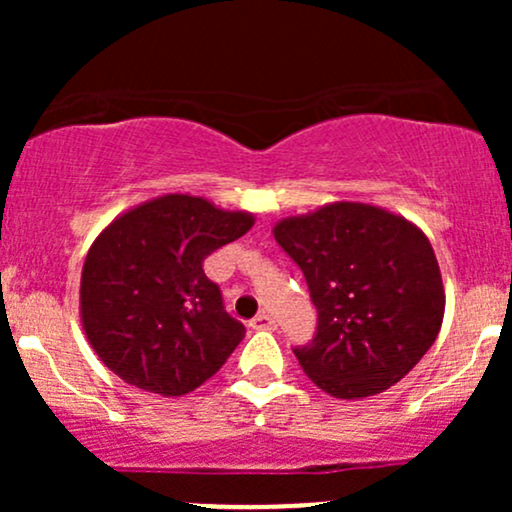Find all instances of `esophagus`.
<instances>
[{"label": "esophagus", "mask_w": 512, "mask_h": 512, "mask_svg": "<svg viewBox=\"0 0 512 512\" xmlns=\"http://www.w3.org/2000/svg\"><path fill=\"white\" fill-rule=\"evenodd\" d=\"M250 327L252 330H264V332H274L276 330V322H274V317L272 315H267V313H260V315H255L250 320Z\"/></svg>", "instance_id": "1"}]
</instances>
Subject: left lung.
<instances>
[{
	"instance_id": "8db88e82",
	"label": "left lung",
	"mask_w": 512,
	"mask_h": 512,
	"mask_svg": "<svg viewBox=\"0 0 512 512\" xmlns=\"http://www.w3.org/2000/svg\"><path fill=\"white\" fill-rule=\"evenodd\" d=\"M274 238L303 272L317 310L313 339L293 354L327 395H378L436 342L443 279L414 223L370 204L337 202L281 221Z\"/></svg>"
}]
</instances>
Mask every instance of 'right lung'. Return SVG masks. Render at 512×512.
Wrapping results in <instances>:
<instances>
[{
  "label": "right lung",
  "instance_id": "obj_1",
  "mask_svg": "<svg viewBox=\"0 0 512 512\" xmlns=\"http://www.w3.org/2000/svg\"><path fill=\"white\" fill-rule=\"evenodd\" d=\"M250 228L245 211L190 195L158 197L110 223L81 272V320L105 366L163 397L207 383L245 327L202 264Z\"/></svg>",
  "mask_w": 512,
  "mask_h": 512
}]
</instances>
